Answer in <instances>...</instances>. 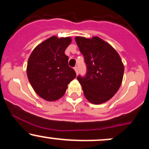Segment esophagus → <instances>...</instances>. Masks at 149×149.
Masks as SVG:
<instances>
[{
    "mask_svg": "<svg viewBox=\"0 0 149 149\" xmlns=\"http://www.w3.org/2000/svg\"><path fill=\"white\" fill-rule=\"evenodd\" d=\"M74 70H75V71H76V74H78V67H77V66H75V67H74Z\"/></svg>",
    "mask_w": 149,
    "mask_h": 149,
    "instance_id": "esophagus-1",
    "label": "esophagus"
}]
</instances>
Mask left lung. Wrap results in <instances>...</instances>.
I'll return each mask as SVG.
<instances>
[{
    "label": "left lung",
    "instance_id": "obj_1",
    "mask_svg": "<svg viewBox=\"0 0 149 149\" xmlns=\"http://www.w3.org/2000/svg\"><path fill=\"white\" fill-rule=\"evenodd\" d=\"M76 42L84 57L85 76L77 77L89 102L100 104L117 92L122 83L124 66L119 54L109 43L98 37H76Z\"/></svg>",
    "mask_w": 149,
    "mask_h": 149
}]
</instances>
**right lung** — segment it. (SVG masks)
Here are the masks:
<instances>
[{
  "label": "right lung",
  "instance_id": "right-lung-1",
  "mask_svg": "<svg viewBox=\"0 0 149 149\" xmlns=\"http://www.w3.org/2000/svg\"><path fill=\"white\" fill-rule=\"evenodd\" d=\"M69 37L52 36L39 44L31 54L27 76L37 95L53 102L60 99L76 73L68 64L65 49L71 43Z\"/></svg>",
  "mask_w": 149,
  "mask_h": 149
}]
</instances>
